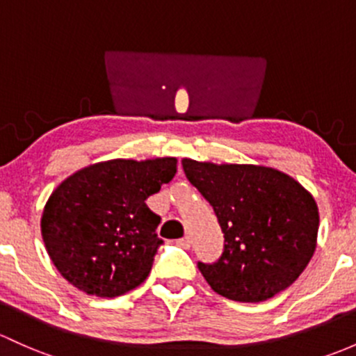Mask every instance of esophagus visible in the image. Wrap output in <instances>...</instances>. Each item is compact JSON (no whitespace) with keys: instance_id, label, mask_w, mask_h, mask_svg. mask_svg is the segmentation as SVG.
<instances>
[{"instance_id":"obj_1","label":"esophagus","mask_w":356,"mask_h":356,"mask_svg":"<svg viewBox=\"0 0 356 356\" xmlns=\"http://www.w3.org/2000/svg\"><path fill=\"white\" fill-rule=\"evenodd\" d=\"M177 245L184 247V249H189V247H191V237H189V235H186V237L179 238V241H177Z\"/></svg>"}]
</instances>
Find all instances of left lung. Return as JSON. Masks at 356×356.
<instances>
[{
	"instance_id": "left-lung-1",
	"label": "left lung",
	"mask_w": 356,
	"mask_h": 356,
	"mask_svg": "<svg viewBox=\"0 0 356 356\" xmlns=\"http://www.w3.org/2000/svg\"><path fill=\"white\" fill-rule=\"evenodd\" d=\"M182 168L213 207L225 237L216 263H197L213 291L256 304L302 275L319 230V209L309 191L271 167L184 159Z\"/></svg>"
}]
</instances>
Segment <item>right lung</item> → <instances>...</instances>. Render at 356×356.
<instances>
[{
    "label": "right lung",
    "mask_w": 356,
    "mask_h": 356,
    "mask_svg": "<svg viewBox=\"0 0 356 356\" xmlns=\"http://www.w3.org/2000/svg\"><path fill=\"white\" fill-rule=\"evenodd\" d=\"M177 160L100 162L63 181L44 207L40 232L63 278L97 297H119L147 280L162 245L160 216L145 201L174 179Z\"/></svg>",
    "instance_id": "obj_1"
}]
</instances>
